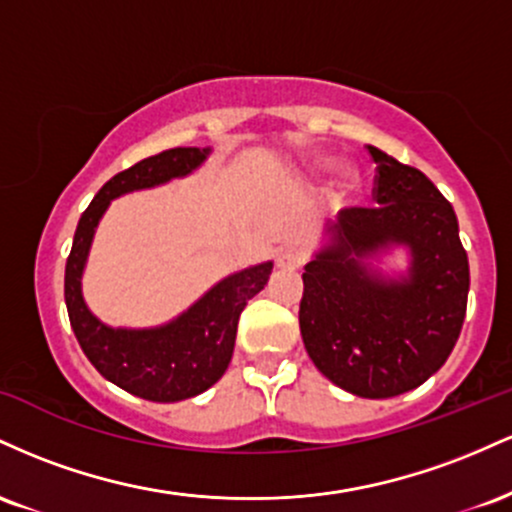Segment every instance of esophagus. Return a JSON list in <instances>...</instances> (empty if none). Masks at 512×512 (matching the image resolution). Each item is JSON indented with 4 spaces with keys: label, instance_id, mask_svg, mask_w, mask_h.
I'll list each match as a JSON object with an SVG mask.
<instances>
[{
    "label": "esophagus",
    "instance_id": "obj_1",
    "mask_svg": "<svg viewBox=\"0 0 512 512\" xmlns=\"http://www.w3.org/2000/svg\"><path fill=\"white\" fill-rule=\"evenodd\" d=\"M279 267L281 269H298L301 267V264L305 262V252L301 250V248H296V245H291V248H284L279 252Z\"/></svg>",
    "mask_w": 512,
    "mask_h": 512
}]
</instances>
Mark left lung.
Wrapping results in <instances>:
<instances>
[{
	"label": "left lung",
	"instance_id": "obj_1",
	"mask_svg": "<svg viewBox=\"0 0 512 512\" xmlns=\"http://www.w3.org/2000/svg\"><path fill=\"white\" fill-rule=\"evenodd\" d=\"M375 207H346L332 245L305 264L303 344L325 378L351 395L397 397L448 361L462 332L469 262L452 204L421 173L368 146ZM392 242L412 250L410 276L383 280L361 256Z\"/></svg>",
	"mask_w": 512,
	"mask_h": 512
}]
</instances>
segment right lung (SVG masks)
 Here are the masks:
<instances>
[{
    "instance_id": "obj_1",
    "label": "right lung",
    "mask_w": 512,
    "mask_h": 512,
    "mask_svg": "<svg viewBox=\"0 0 512 512\" xmlns=\"http://www.w3.org/2000/svg\"><path fill=\"white\" fill-rule=\"evenodd\" d=\"M207 154L209 149L178 146L113 175L81 214L72 252L64 267V301L69 322L88 361L105 380L149 402L190 399L209 390L226 373L236 344L238 317L250 298L269 281L272 262L231 274L178 320L156 330L105 327L91 315L81 298V272L93 233L110 199L192 173Z\"/></svg>"
}]
</instances>
